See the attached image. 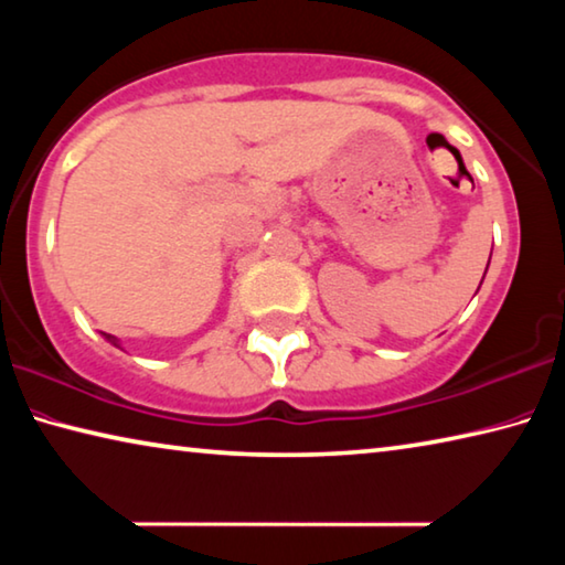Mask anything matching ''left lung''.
Masks as SVG:
<instances>
[{
  "mask_svg": "<svg viewBox=\"0 0 565 565\" xmlns=\"http://www.w3.org/2000/svg\"><path fill=\"white\" fill-rule=\"evenodd\" d=\"M486 271H488V268H486Z\"/></svg>",
  "mask_w": 565,
  "mask_h": 565,
  "instance_id": "1",
  "label": "left lung"
}]
</instances>
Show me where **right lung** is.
Masks as SVG:
<instances>
[{
  "mask_svg": "<svg viewBox=\"0 0 565 565\" xmlns=\"http://www.w3.org/2000/svg\"><path fill=\"white\" fill-rule=\"evenodd\" d=\"M105 339H110V342H113L115 347H118V339H115V337H110V334H105Z\"/></svg>",
  "mask_w": 565,
  "mask_h": 565,
  "instance_id": "add662e5",
  "label": "right lung"
}]
</instances>
